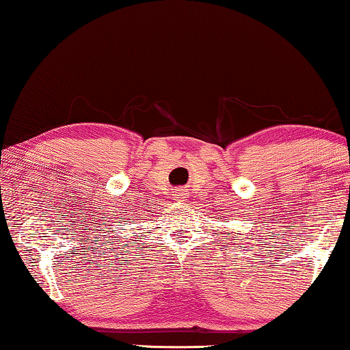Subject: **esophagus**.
<instances>
[{
  "mask_svg": "<svg viewBox=\"0 0 350 350\" xmlns=\"http://www.w3.org/2000/svg\"><path fill=\"white\" fill-rule=\"evenodd\" d=\"M176 200H180V202H183L185 198H186V191L185 189H176Z\"/></svg>",
  "mask_w": 350,
  "mask_h": 350,
  "instance_id": "obj_1",
  "label": "esophagus"
}]
</instances>
